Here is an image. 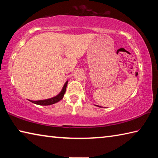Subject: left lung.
Segmentation results:
<instances>
[{"mask_svg": "<svg viewBox=\"0 0 158 158\" xmlns=\"http://www.w3.org/2000/svg\"><path fill=\"white\" fill-rule=\"evenodd\" d=\"M100 107H101V106H100Z\"/></svg>", "mask_w": 158, "mask_h": 158, "instance_id": "1", "label": "left lung"}]
</instances>
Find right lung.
<instances>
[{
	"mask_svg": "<svg viewBox=\"0 0 158 158\" xmlns=\"http://www.w3.org/2000/svg\"><path fill=\"white\" fill-rule=\"evenodd\" d=\"M67 85H68V81L65 82V84H64L63 87V89L60 92L59 94L58 95L55 96V97H53L52 98H49V99H47V100H37V101H33V100H31V102H33L34 104H36V105H44V106H46V105H53V104H55L58 102H59L60 100H62L64 94H65V90H66V88H67Z\"/></svg>",
	"mask_w": 158,
	"mask_h": 158,
	"instance_id": "add662e5",
	"label": "right lung"
}]
</instances>
